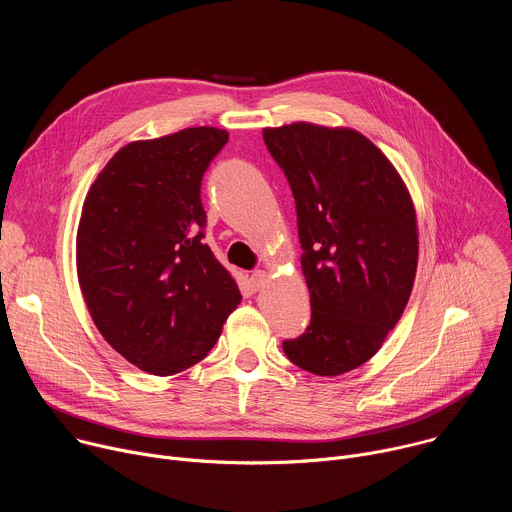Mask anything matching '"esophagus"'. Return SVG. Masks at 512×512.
I'll return each instance as SVG.
<instances>
[{
	"instance_id": "1",
	"label": "esophagus",
	"mask_w": 512,
	"mask_h": 512,
	"mask_svg": "<svg viewBox=\"0 0 512 512\" xmlns=\"http://www.w3.org/2000/svg\"><path fill=\"white\" fill-rule=\"evenodd\" d=\"M263 281H265V271L257 269V271L249 277V287H251V291H259L261 285H263Z\"/></svg>"
}]
</instances>
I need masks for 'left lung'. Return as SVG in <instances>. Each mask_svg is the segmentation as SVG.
Instances as JSON below:
<instances>
[{"mask_svg":"<svg viewBox=\"0 0 512 512\" xmlns=\"http://www.w3.org/2000/svg\"><path fill=\"white\" fill-rule=\"evenodd\" d=\"M296 200L312 318L283 340L296 367L336 377L367 362L399 322L417 269L415 210L377 145L352 129L263 131Z\"/></svg>","mask_w":512,"mask_h":512,"instance_id":"obj_1","label":"left lung"}]
</instances>
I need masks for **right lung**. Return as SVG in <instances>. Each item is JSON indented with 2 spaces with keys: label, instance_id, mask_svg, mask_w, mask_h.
I'll list each match as a JSON object with an SVG mask.
<instances>
[{
  "label": "right lung",
  "instance_id": "right-lung-1",
  "mask_svg": "<svg viewBox=\"0 0 512 512\" xmlns=\"http://www.w3.org/2000/svg\"><path fill=\"white\" fill-rule=\"evenodd\" d=\"M229 141L216 127L133 141L91 186L77 235V269L103 338L158 377L202 360L241 302L204 243L202 178Z\"/></svg>",
  "mask_w": 512,
  "mask_h": 512
}]
</instances>
